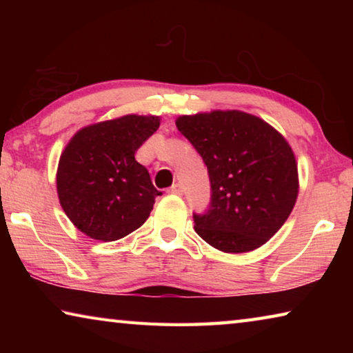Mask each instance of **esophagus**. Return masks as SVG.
I'll return each mask as SVG.
<instances>
[{
  "mask_svg": "<svg viewBox=\"0 0 353 353\" xmlns=\"http://www.w3.org/2000/svg\"><path fill=\"white\" fill-rule=\"evenodd\" d=\"M168 193H171V194H177V196H182V194H183V188H182V185H181V183L172 185V187L168 190Z\"/></svg>",
  "mask_w": 353,
  "mask_h": 353,
  "instance_id": "obj_1",
  "label": "esophagus"
}]
</instances>
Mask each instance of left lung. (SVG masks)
I'll use <instances>...</instances> for the list:
<instances>
[{
    "label": "left lung",
    "instance_id": "1",
    "mask_svg": "<svg viewBox=\"0 0 353 353\" xmlns=\"http://www.w3.org/2000/svg\"><path fill=\"white\" fill-rule=\"evenodd\" d=\"M177 129L204 160L210 204L194 230L223 252H249L288 219L299 183L294 154L270 124L240 110L183 115Z\"/></svg>",
    "mask_w": 353,
    "mask_h": 353
}]
</instances>
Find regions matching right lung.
I'll return each mask as SVG.
<instances>
[{"instance_id":"right-lung-1","label":"right lung","mask_w":353,"mask_h":353,"mask_svg":"<svg viewBox=\"0 0 353 353\" xmlns=\"http://www.w3.org/2000/svg\"><path fill=\"white\" fill-rule=\"evenodd\" d=\"M159 126V117L126 115L81 129L63 149L59 201L87 236L115 241L148 219L162 191L137 162L135 151Z\"/></svg>"}]
</instances>
